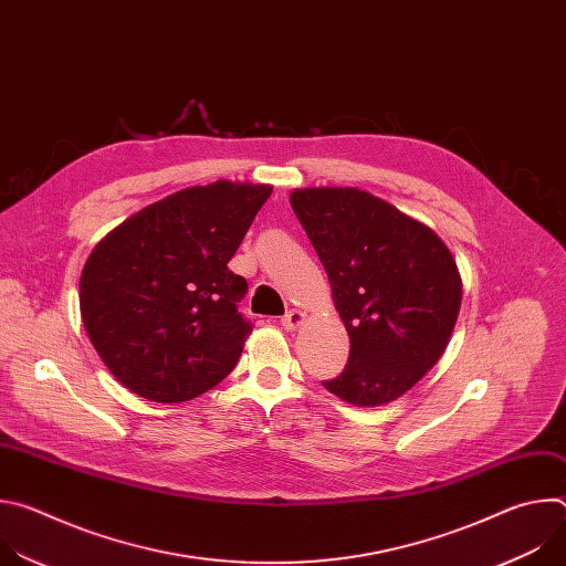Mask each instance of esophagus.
I'll return each instance as SVG.
<instances>
[{
	"label": "esophagus",
	"mask_w": 566,
	"mask_h": 566,
	"mask_svg": "<svg viewBox=\"0 0 566 566\" xmlns=\"http://www.w3.org/2000/svg\"><path fill=\"white\" fill-rule=\"evenodd\" d=\"M304 319H306V313H304V311L291 308V311H286V313L282 315V327H284L286 332H297V329L304 325Z\"/></svg>",
	"instance_id": "esophagus-1"
}]
</instances>
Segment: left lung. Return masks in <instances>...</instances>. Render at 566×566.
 I'll return each instance as SVG.
<instances>
[{
	"label": "left lung",
	"instance_id": "obj_1",
	"mask_svg": "<svg viewBox=\"0 0 566 566\" xmlns=\"http://www.w3.org/2000/svg\"><path fill=\"white\" fill-rule=\"evenodd\" d=\"M291 208L352 343L345 371L322 385L356 408L396 400L439 363L454 332L461 275L450 249L367 190L295 188Z\"/></svg>",
	"mask_w": 566,
	"mask_h": 566
}]
</instances>
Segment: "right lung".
Listing matches in <instances>:
<instances>
[{"instance_id":"add662e5","label":"right lung","mask_w":566,"mask_h":566,"mask_svg":"<svg viewBox=\"0 0 566 566\" xmlns=\"http://www.w3.org/2000/svg\"><path fill=\"white\" fill-rule=\"evenodd\" d=\"M273 186L226 181L160 199L107 232L80 275V315L107 369L154 402H184L237 365L251 325L228 269Z\"/></svg>"}]
</instances>
